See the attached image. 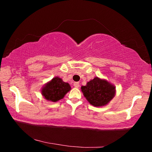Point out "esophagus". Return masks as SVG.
Here are the masks:
<instances>
[{
    "label": "esophagus",
    "instance_id": "obj_1",
    "mask_svg": "<svg viewBox=\"0 0 152 152\" xmlns=\"http://www.w3.org/2000/svg\"><path fill=\"white\" fill-rule=\"evenodd\" d=\"M74 86L75 87V88H78V87L80 86V84H79V82H74Z\"/></svg>",
    "mask_w": 152,
    "mask_h": 152
}]
</instances>
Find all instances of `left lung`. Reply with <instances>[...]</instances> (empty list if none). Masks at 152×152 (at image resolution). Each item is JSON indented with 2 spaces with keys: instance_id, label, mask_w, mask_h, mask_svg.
I'll use <instances>...</instances> for the list:
<instances>
[{
  "instance_id": "left-lung-1",
  "label": "left lung",
  "mask_w": 152,
  "mask_h": 152,
  "mask_svg": "<svg viewBox=\"0 0 152 152\" xmlns=\"http://www.w3.org/2000/svg\"><path fill=\"white\" fill-rule=\"evenodd\" d=\"M81 91L89 103L96 107L108 104L116 94L113 84L98 77L87 82L86 86H82Z\"/></svg>"
}]
</instances>
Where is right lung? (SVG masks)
I'll return each instance as SVG.
<instances>
[{"mask_svg":"<svg viewBox=\"0 0 152 152\" xmlns=\"http://www.w3.org/2000/svg\"><path fill=\"white\" fill-rule=\"evenodd\" d=\"M71 90V86L62 79L56 76L47 82L42 88V94L48 101L57 102L62 99Z\"/></svg>","mask_w":152,"mask_h":152,"instance_id":"add662e5","label":"right lung"}]
</instances>
